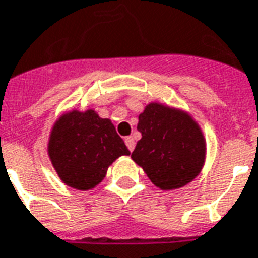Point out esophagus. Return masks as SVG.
I'll list each match as a JSON object with an SVG mask.
<instances>
[{"label": "esophagus", "instance_id": "34e87169", "mask_svg": "<svg viewBox=\"0 0 258 258\" xmlns=\"http://www.w3.org/2000/svg\"><path fill=\"white\" fill-rule=\"evenodd\" d=\"M124 142H125V146L128 147V150L133 151L134 147H135V142H134V138L133 137H127L124 139Z\"/></svg>", "mask_w": 258, "mask_h": 258}]
</instances>
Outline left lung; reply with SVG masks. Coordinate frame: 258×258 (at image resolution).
I'll use <instances>...</instances> for the list:
<instances>
[{
    "instance_id": "8db88e82",
    "label": "left lung",
    "mask_w": 258,
    "mask_h": 258,
    "mask_svg": "<svg viewBox=\"0 0 258 258\" xmlns=\"http://www.w3.org/2000/svg\"><path fill=\"white\" fill-rule=\"evenodd\" d=\"M142 134L131 154L155 186L177 189L194 180L203 168L206 141L186 112L150 103L139 115Z\"/></svg>"
}]
</instances>
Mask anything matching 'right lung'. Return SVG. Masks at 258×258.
<instances>
[{
    "mask_svg": "<svg viewBox=\"0 0 258 258\" xmlns=\"http://www.w3.org/2000/svg\"><path fill=\"white\" fill-rule=\"evenodd\" d=\"M130 150L109 119L93 111H72L55 121L48 141V155L60 180L80 190L103 181L108 166Z\"/></svg>",
    "mask_w": 258,
    "mask_h": 258,
    "instance_id": "1",
    "label": "right lung"
}]
</instances>
